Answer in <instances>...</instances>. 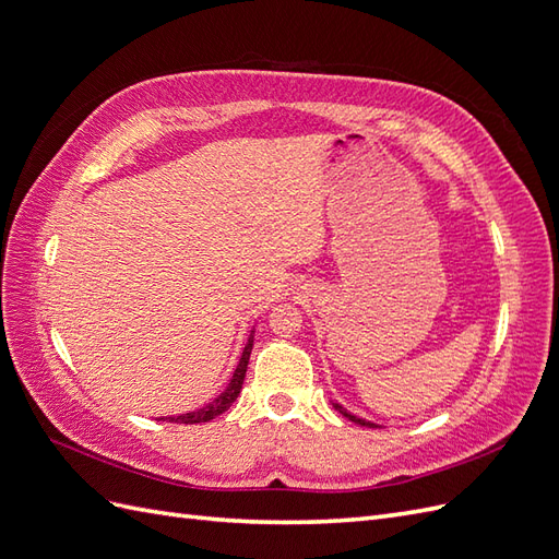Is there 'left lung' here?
Segmentation results:
<instances>
[{
	"label": "left lung",
	"instance_id": "obj_1",
	"mask_svg": "<svg viewBox=\"0 0 559 559\" xmlns=\"http://www.w3.org/2000/svg\"><path fill=\"white\" fill-rule=\"evenodd\" d=\"M333 408H335L337 413H341V415H345L347 419H352V421H357V425H359V427H378V425H373V421H366V419H361V417H354L352 413H347V411L343 408V405H337V403H333Z\"/></svg>",
	"mask_w": 559,
	"mask_h": 559
}]
</instances>
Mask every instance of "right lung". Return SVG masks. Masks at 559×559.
<instances>
[{
	"label": "right lung",
	"instance_id": "add662e5",
	"mask_svg": "<svg viewBox=\"0 0 559 559\" xmlns=\"http://www.w3.org/2000/svg\"><path fill=\"white\" fill-rule=\"evenodd\" d=\"M251 347H253V335H249V343L242 352V359L238 364V368H235L233 373V380L230 384L226 386L224 394H218L210 405H205V408L200 411H193V413H186V415H177V417H167L170 421H177V425H200V421H210L214 417H218L222 413H226L233 401L238 399L240 389H242V382H245V376H247V364H249V354H251Z\"/></svg>",
	"mask_w": 559,
	"mask_h": 559
}]
</instances>
